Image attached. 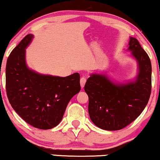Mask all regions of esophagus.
Listing matches in <instances>:
<instances>
[{"mask_svg": "<svg viewBox=\"0 0 160 160\" xmlns=\"http://www.w3.org/2000/svg\"><path fill=\"white\" fill-rule=\"evenodd\" d=\"M86 78L85 77H82V78H80V86H81V88H82L86 84Z\"/></svg>", "mask_w": 160, "mask_h": 160, "instance_id": "esophagus-1", "label": "esophagus"}]
</instances>
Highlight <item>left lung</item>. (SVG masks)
Here are the masks:
<instances>
[{
    "label": "left lung",
    "mask_w": 160,
    "mask_h": 160,
    "mask_svg": "<svg viewBox=\"0 0 160 160\" xmlns=\"http://www.w3.org/2000/svg\"><path fill=\"white\" fill-rule=\"evenodd\" d=\"M128 49L138 62L134 82L115 84L103 74H93L84 86L88 96L90 119L99 128L117 131L128 125L140 115L151 92V63L136 38H130Z\"/></svg>",
    "instance_id": "1"
}]
</instances>
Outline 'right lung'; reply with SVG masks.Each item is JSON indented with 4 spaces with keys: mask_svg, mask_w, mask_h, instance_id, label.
I'll list each match as a JSON object with an SVG mask.
<instances>
[{
    "mask_svg": "<svg viewBox=\"0 0 160 160\" xmlns=\"http://www.w3.org/2000/svg\"><path fill=\"white\" fill-rule=\"evenodd\" d=\"M32 38L31 34L26 35L10 53L6 66V90L12 107L26 122L47 130L59 124L68 102L80 91V74L61 78L29 69L25 48Z\"/></svg>",
    "mask_w": 160,
    "mask_h": 160,
    "instance_id": "1",
    "label": "right lung"
}]
</instances>
